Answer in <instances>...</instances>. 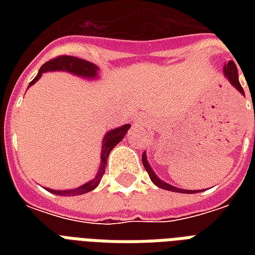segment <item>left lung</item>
Wrapping results in <instances>:
<instances>
[{
  "label": "left lung",
  "mask_w": 255,
  "mask_h": 255,
  "mask_svg": "<svg viewBox=\"0 0 255 255\" xmlns=\"http://www.w3.org/2000/svg\"><path fill=\"white\" fill-rule=\"evenodd\" d=\"M224 74H225V77L229 79L230 83L233 85V87L237 88L238 91L241 92L242 95H245V92H244V88H242L241 83H240V81H238L237 66H236V63H234L233 61H229L225 66H224ZM141 160H143V165H144V168H145V170L148 172V174H149V178L152 180V182H153L155 185L159 186V188H161V189L170 190V192H177V193H197V190L180 189V188H176V186L170 185V184H168V182L161 181V180H160V178L156 176L155 172L152 170L151 165L148 164L147 156H145V152L143 153V157H141Z\"/></svg>",
  "instance_id": "8db88e82"
}]
</instances>
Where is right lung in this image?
<instances>
[{
  "instance_id": "right-lung-1",
  "label": "right lung",
  "mask_w": 255,
  "mask_h": 255,
  "mask_svg": "<svg viewBox=\"0 0 255 255\" xmlns=\"http://www.w3.org/2000/svg\"><path fill=\"white\" fill-rule=\"evenodd\" d=\"M47 71H67V73L75 74L78 77L88 78V79H94L98 77V67L94 63H90L88 61L81 59L77 57H69V55H61L51 59V61L46 62L45 65L41 66V69L38 71L37 77L34 78L33 81L30 82V85H34L35 82L42 77V74L47 73ZM131 127V124H124L122 127L114 128L111 131L107 132V135L104 136L103 144H102V156H100V167L95 178H92L91 181L86 182L85 185L78 186L75 189L69 190H53L47 189L49 192L58 196H79V194H85L95 189L96 186L99 185L100 180L103 177L104 172H106V165H107V159L110 152L114 149L116 144L120 143L123 137L126 136L127 131Z\"/></svg>"
}]
</instances>
